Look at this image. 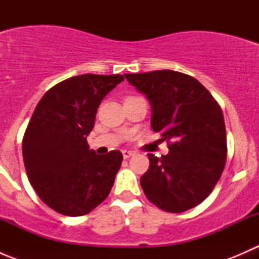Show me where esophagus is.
I'll return each mask as SVG.
<instances>
[{
    "label": "esophagus",
    "instance_id": "esophagus-1",
    "mask_svg": "<svg viewBox=\"0 0 259 259\" xmlns=\"http://www.w3.org/2000/svg\"><path fill=\"white\" fill-rule=\"evenodd\" d=\"M134 154H135L134 151H132V150H122V156H124V159L130 158V156H133Z\"/></svg>",
    "mask_w": 259,
    "mask_h": 259
}]
</instances>
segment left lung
I'll return each mask as SVG.
<instances>
[{"label":"left lung","mask_w":259,"mask_h":259,"mask_svg":"<svg viewBox=\"0 0 259 259\" xmlns=\"http://www.w3.org/2000/svg\"><path fill=\"white\" fill-rule=\"evenodd\" d=\"M151 106V127L166 140L169 153L148 154L140 178L146 198L169 213L197 207L215 187L227 160L224 117L197 79L173 70L124 74Z\"/></svg>","instance_id":"8db88e82"}]
</instances>
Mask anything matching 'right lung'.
Wrapping results in <instances>:
<instances>
[{
  "label": "right lung",
  "mask_w": 259,
  "mask_h": 259,
  "mask_svg": "<svg viewBox=\"0 0 259 259\" xmlns=\"http://www.w3.org/2000/svg\"><path fill=\"white\" fill-rule=\"evenodd\" d=\"M122 80L121 75L70 77L46 91L33 111L22 140L23 163L35 192L57 213L85 215L113 188L122 154L98 155L86 137L101 100Z\"/></svg>",
  "instance_id": "add662e5"
}]
</instances>
